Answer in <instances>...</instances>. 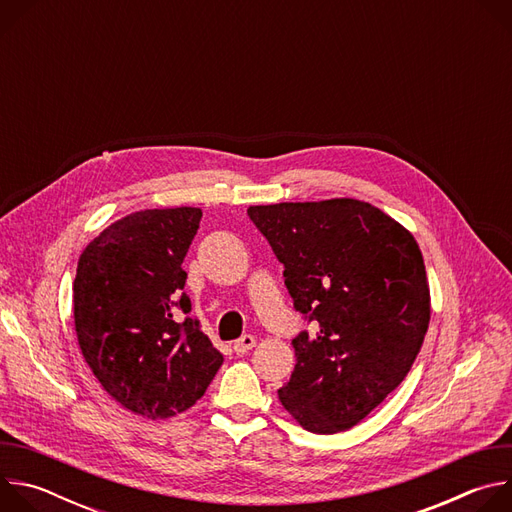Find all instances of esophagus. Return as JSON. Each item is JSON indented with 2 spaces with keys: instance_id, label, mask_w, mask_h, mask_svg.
I'll return each mask as SVG.
<instances>
[{
  "instance_id": "obj_1",
  "label": "esophagus",
  "mask_w": 512,
  "mask_h": 512,
  "mask_svg": "<svg viewBox=\"0 0 512 512\" xmlns=\"http://www.w3.org/2000/svg\"><path fill=\"white\" fill-rule=\"evenodd\" d=\"M255 346V336H251V334H245V336H241L239 340H235V344H233V350L239 354V356H243V354H247L251 348Z\"/></svg>"
}]
</instances>
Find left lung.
I'll list each match as a JSON object with an SVG mask.
<instances>
[{"label":"left lung","mask_w":512,"mask_h":512,"mask_svg":"<svg viewBox=\"0 0 512 512\" xmlns=\"http://www.w3.org/2000/svg\"><path fill=\"white\" fill-rule=\"evenodd\" d=\"M283 263L294 308L314 322L291 344L277 395L312 433L367 417L407 377L429 326V285L413 235L377 206L332 198L249 206Z\"/></svg>","instance_id":"8db88e82"}]
</instances>
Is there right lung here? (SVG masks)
Wrapping results in <instances>:
<instances>
[{"mask_svg": "<svg viewBox=\"0 0 512 512\" xmlns=\"http://www.w3.org/2000/svg\"><path fill=\"white\" fill-rule=\"evenodd\" d=\"M200 218L192 206L121 218L87 245L72 285L75 330L93 375L117 403L148 419L192 407L223 364L188 316L182 291V261Z\"/></svg>", "mask_w": 512, "mask_h": 512, "instance_id": "1", "label": "right lung"}]
</instances>
